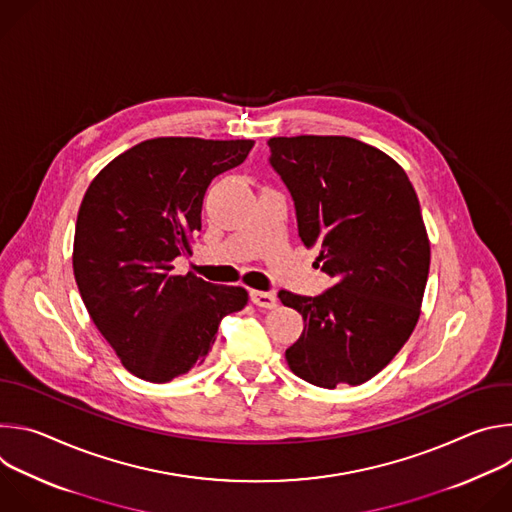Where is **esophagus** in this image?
<instances>
[{
    "mask_svg": "<svg viewBox=\"0 0 512 512\" xmlns=\"http://www.w3.org/2000/svg\"><path fill=\"white\" fill-rule=\"evenodd\" d=\"M251 302L259 308H265V310H271L277 306V298L271 294V291H259V289H251Z\"/></svg>",
    "mask_w": 512,
    "mask_h": 512,
    "instance_id": "34e87169",
    "label": "esophagus"
}]
</instances>
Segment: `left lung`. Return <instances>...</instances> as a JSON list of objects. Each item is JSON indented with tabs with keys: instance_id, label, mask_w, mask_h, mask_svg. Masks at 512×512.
<instances>
[{
	"instance_id": "1",
	"label": "left lung",
	"mask_w": 512,
	"mask_h": 512,
	"mask_svg": "<svg viewBox=\"0 0 512 512\" xmlns=\"http://www.w3.org/2000/svg\"><path fill=\"white\" fill-rule=\"evenodd\" d=\"M267 145L294 198L300 239L334 279L316 298L279 291L304 318L285 350L289 369L324 389L367 383L421 314L431 253L417 194L393 158L352 137H271Z\"/></svg>"
}]
</instances>
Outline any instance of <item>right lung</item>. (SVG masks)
<instances>
[{"label":"right lung","instance_id":"right-lung-1","mask_svg":"<svg viewBox=\"0 0 512 512\" xmlns=\"http://www.w3.org/2000/svg\"><path fill=\"white\" fill-rule=\"evenodd\" d=\"M253 139L156 137L109 162L79 208L72 269L91 320L123 367L168 383L202 364L245 287L176 275L190 253L210 182L245 162Z\"/></svg>","mask_w":512,"mask_h":512}]
</instances>
